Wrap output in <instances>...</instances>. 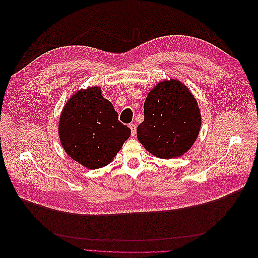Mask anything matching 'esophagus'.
Listing matches in <instances>:
<instances>
[{"mask_svg":"<svg viewBox=\"0 0 258 258\" xmlns=\"http://www.w3.org/2000/svg\"><path fill=\"white\" fill-rule=\"evenodd\" d=\"M129 127L131 129V135L132 137H135L137 135V124L136 123H130Z\"/></svg>","mask_w":258,"mask_h":258,"instance_id":"obj_1","label":"esophagus"}]
</instances>
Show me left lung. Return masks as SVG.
<instances>
[{"mask_svg": "<svg viewBox=\"0 0 258 258\" xmlns=\"http://www.w3.org/2000/svg\"><path fill=\"white\" fill-rule=\"evenodd\" d=\"M201 115L197 101L181 82H161L144 103V120L138 140L156 157L170 159L189 150L199 135Z\"/></svg>", "mask_w": 258, "mask_h": 258, "instance_id": "left-lung-1", "label": "left lung"}]
</instances>
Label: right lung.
Instances as JSON below:
<instances>
[{"mask_svg": "<svg viewBox=\"0 0 258 258\" xmlns=\"http://www.w3.org/2000/svg\"><path fill=\"white\" fill-rule=\"evenodd\" d=\"M131 130L118 120L100 87L80 90L68 101L59 121V137L70 157L89 169L110 163Z\"/></svg>", "mask_w": 258, "mask_h": 258, "instance_id": "1", "label": "right lung"}]
</instances>
